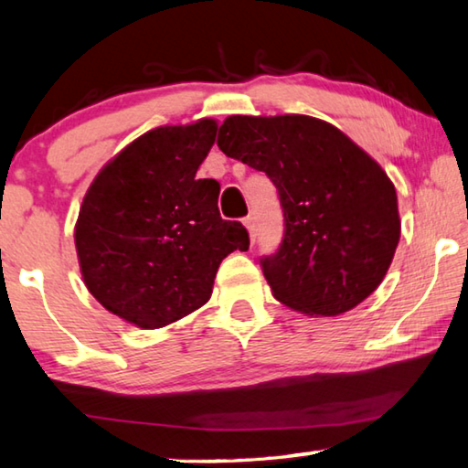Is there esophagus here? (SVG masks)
<instances>
[{"label":"esophagus","instance_id":"1","mask_svg":"<svg viewBox=\"0 0 468 468\" xmlns=\"http://www.w3.org/2000/svg\"><path fill=\"white\" fill-rule=\"evenodd\" d=\"M243 225H245V229H248L250 239L253 243V241H256V220H253V217H245L243 218Z\"/></svg>","mask_w":468,"mask_h":468}]
</instances>
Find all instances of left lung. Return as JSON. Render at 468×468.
Returning <instances> with one entry per match:
<instances>
[{
    "label": "left lung",
    "instance_id": "8db88e82",
    "mask_svg": "<svg viewBox=\"0 0 468 468\" xmlns=\"http://www.w3.org/2000/svg\"><path fill=\"white\" fill-rule=\"evenodd\" d=\"M218 148L279 189L284 237L262 271L274 299L330 318L384 281L400 239L396 189L366 150L310 115H231Z\"/></svg>",
    "mask_w": 468,
    "mask_h": 468
}]
</instances>
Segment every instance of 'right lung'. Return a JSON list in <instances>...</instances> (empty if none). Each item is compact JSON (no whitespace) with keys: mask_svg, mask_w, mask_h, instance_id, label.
I'll return each instance as SVG.
<instances>
[{"mask_svg":"<svg viewBox=\"0 0 468 468\" xmlns=\"http://www.w3.org/2000/svg\"><path fill=\"white\" fill-rule=\"evenodd\" d=\"M215 140V120L150 130L84 196L74 229L84 284L133 326L163 328L196 312L220 262L250 248L245 227L218 215V181L196 179Z\"/></svg>","mask_w":468,"mask_h":468,"instance_id":"obj_1","label":"right lung"}]
</instances>
